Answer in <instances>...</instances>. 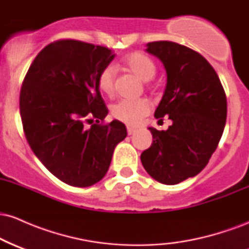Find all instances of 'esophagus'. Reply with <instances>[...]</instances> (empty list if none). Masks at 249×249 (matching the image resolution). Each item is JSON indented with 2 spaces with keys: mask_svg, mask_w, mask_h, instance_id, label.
<instances>
[{
  "mask_svg": "<svg viewBox=\"0 0 249 249\" xmlns=\"http://www.w3.org/2000/svg\"><path fill=\"white\" fill-rule=\"evenodd\" d=\"M134 132H136V128L130 127V126L127 127V134H133Z\"/></svg>",
  "mask_w": 249,
  "mask_h": 249,
  "instance_id": "34e87169",
  "label": "esophagus"
}]
</instances>
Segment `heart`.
Returning a JSON list of instances; mask_svg holds the SVG:
<instances>
[{
    "label": "heart",
    "mask_w": 249,
    "mask_h": 249,
    "mask_svg": "<svg viewBox=\"0 0 249 249\" xmlns=\"http://www.w3.org/2000/svg\"><path fill=\"white\" fill-rule=\"evenodd\" d=\"M123 65L145 82L152 79L157 72L153 59L141 51H134L125 56ZM115 69L111 65H107L101 70L97 77V85L103 95L107 97L115 95ZM151 108L152 104L148 99H122L111 107V116L127 125H138L151 112Z\"/></svg>",
    "instance_id": "b5f03b06"
}]
</instances>
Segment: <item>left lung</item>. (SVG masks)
<instances>
[{"label": "left lung", "instance_id": "left-lung-1", "mask_svg": "<svg viewBox=\"0 0 249 249\" xmlns=\"http://www.w3.org/2000/svg\"><path fill=\"white\" fill-rule=\"evenodd\" d=\"M147 53L164 64L167 84L154 117L168 116L166 131L148 127L153 142L142 153L146 172L176 185L207 165L224 132L227 99L219 76L204 56L170 41L147 43Z\"/></svg>", "mask_w": 249, "mask_h": 249}]
</instances>
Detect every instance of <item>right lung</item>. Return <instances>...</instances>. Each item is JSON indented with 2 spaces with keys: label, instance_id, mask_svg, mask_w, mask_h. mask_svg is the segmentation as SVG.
<instances>
[{
  "label": "right lung",
  "instance_id": "right-lung-1",
  "mask_svg": "<svg viewBox=\"0 0 249 249\" xmlns=\"http://www.w3.org/2000/svg\"><path fill=\"white\" fill-rule=\"evenodd\" d=\"M113 58L108 48L59 39L39 51L22 84L19 113L25 138L42 164L71 186L88 187L102 180L115 147L127 134L116 119L103 124L108 111L97 77ZM92 118L95 124L85 127Z\"/></svg>",
  "mask_w": 249,
  "mask_h": 249
}]
</instances>
